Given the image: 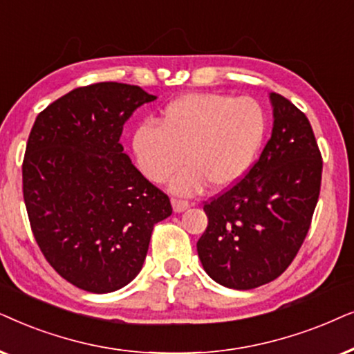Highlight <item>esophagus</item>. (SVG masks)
I'll return each instance as SVG.
<instances>
[{"label":"esophagus","mask_w":354,"mask_h":354,"mask_svg":"<svg viewBox=\"0 0 354 354\" xmlns=\"http://www.w3.org/2000/svg\"><path fill=\"white\" fill-rule=\"evenodd\" d=\"M171 205H173V210L176 212V214H180V212H185L186 209H189V202L181 201V199H171Z\"/></svg>","instance_id":"esophagus-1"}]
</instances>
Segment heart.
Here are the masks:
<instances>
[{"instance_id": "heart-1", "label": "heart", "mask_w": 354, "mask_h": 354, "mask_svg": "<svg viewBox=\"0 0 354 354\" xmlns=\"http://www.w3.org/2000/svg\"><path fill=\"white\" fill-rule=\"evenodd\" d=\"M267 134V113L251 97L187 93L169 102L158 124L145 121L131 138L136 167L152 183L171 180L173 192L191 196L210 183L233 186L249 171Z\"/></svg>"}]
</instances>
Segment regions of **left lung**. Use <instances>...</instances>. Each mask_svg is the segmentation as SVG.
<instances>
[{
	"instance_id": "obj_1",
	"label": "left lung",
	"mask_w": 354,
	"mask_h": 354,
	"mask_svg": "<svg viewBox=\"0 0 354 354\" xmlns=\"http://www.w3.org/2000/svg\"><path fill=\"white\" fill-rule=\"evenodd\" d=\"M272 136L243 180L205 202L209 225L197 241L216 283L252 290L275 280L298 254L317 205L322 157L306 115L272 92Z\"/></svg>"
}]
</instances>
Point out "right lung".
Returning a JSON list of instances; mask_svg holds the SVG:
<instances>
[{
	"instance_id": "1",
	"label": "right lung",
	"mask_w": 354,
	"mask_h": 354,
	"mask_svg": "<svg viewBox=\"0 0 354 354\" xmlns=\"http://www.w3.org/2000/svg\"><path fill=\"white\" fill-rule=\"evenodd\" d=\"M155 98L129 84H92L46 106L30 131L22 189L32 233L50 266L84 291L133 281L153 225L173 212L120 144L124 122Z\"/></svg>"
}]
</instances>
